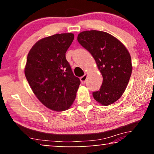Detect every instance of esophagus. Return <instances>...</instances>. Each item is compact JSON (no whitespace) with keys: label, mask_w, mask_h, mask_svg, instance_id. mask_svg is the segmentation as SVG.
Segmentation results:
<instances>
[{"label":"esophagus","mask_w":154,"mask_h":154,"mask_svg":"<svg viewBox=\"0 0 154 154\" xmlns=\"http://www.w3.org/2000/svg\"><path fill=\"white\" fill-rule=\"evenodd\" d=\"M87 78H88L87 74H85L84 75H83V76H81V78H80V80H81L82 84H85V83L86 80H87Z\"/></svg>","instance_id":"esophagus-1"}]
</instances>
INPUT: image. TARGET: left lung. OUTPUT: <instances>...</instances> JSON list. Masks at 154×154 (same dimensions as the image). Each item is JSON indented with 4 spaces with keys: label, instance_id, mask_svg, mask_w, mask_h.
<instances>
[{
    "label": "left lung",
    "instance_id": "left-lung-1",
    "mask_svg": "<svg viewBox=\"0 0 154 154\" xmlns=\"http://www.w3.org/2000/svg\"><path fill=\"white\" fill-rule=\"evenodd\" d=\"M78 41L95 60L103 77L100 89L92 92L97 102L107 106L119 100L126 89L132 71L131 57L117 38L100 31H85Z\"/></svg>",
    "mask_w": 154,
    "mask_h": 154
}]
</instances>
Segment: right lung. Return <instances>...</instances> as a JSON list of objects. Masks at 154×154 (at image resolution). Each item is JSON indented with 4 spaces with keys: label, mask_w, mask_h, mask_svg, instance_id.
I'll return each instance as SVG.
<instances>
[{
    "label": "right lung",
    "mask_w": 154,
    "mask_h": 154,
    "mask_svg": "<svg viewBox=\"0 0 154 154\" xmlns=\"http://www.w3.org/2000/svg\"><path fill=\"white\" fill-rule=\"evenodd\" d=\"M73 39L71 33L45 38L33 46L27 56L24 71L27 81L40 102L51 110L68 109L81 84L66 59Z\"/></svg>",
    "instance_id": "right-lung-1"
}]
</instances>
